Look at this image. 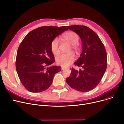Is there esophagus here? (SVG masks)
Segmentation results:
<instances>
[{"label": "esophagus", "instance_id": "34e87169", "mask_svg": "<svg viewBox=\"0 0 124 124\" xmlns=\"http://www.w3.org/2000/svg\"><path fill=\"white\" fill-rule=\"evenodd\" d=\"M61 68H62V70H65V69H67L66 67H64V66H61Z\"/></svg>", "mask_w": 124, "mask_h": 124}]
</instances>
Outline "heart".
<instances>
[{
	"label": "heart",
	"mask_w": 124,
	"mask_h": 124,
	"mask_svg": "<svg viewBox=\"0 0 124 124\" xmlns=\"http://www.w3.org/2000/svg\"><path fill=\"white\" fill-rule=\"evenodd\" d=\"M63 38L67 41L69 44L72 45V48L77 51L78 49V43L79 40L78 35L73 31L67 32L63 34ZM51 49L54 55H57L59 53L58 49V40L57 39H54L51 45ZM75 59L74 54L72 53H63L59 55L56 59V62L58 64H60L63 66H67L72 63Z\"/></svg>",
	"instance_id": "1"
}]
</instances>
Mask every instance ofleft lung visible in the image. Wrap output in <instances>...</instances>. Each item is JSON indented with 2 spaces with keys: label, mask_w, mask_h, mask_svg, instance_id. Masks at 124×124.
<instances>
[{
  "label": "left lung",
  "mask_w": 124,
  "mask_h": 124,
  "mask_svg": "<svg viewBox=\"0 0 124 124\" xmlns=\"http://www.w3.org/2000/svg\"><path fill=\"white\" fill-rule=\"evenodd\" d=\"M67 28L80 37L82 41V52L74 63L80 69L78 71L71 68V74L66 81L72 89L87 92L99 84L106 71V52L98 35L88 27L72 25Z\"/></svg>",
  "instance_id": "left-lung-1"
}]
</instances>
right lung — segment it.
I'll use <instances>...</instances> for the list:
<instances>
[{"label": "right lung", "instance_id": "add662e5", "mask_svg": "<svg viewBox=\"0 0 124 124\" xmlns=\"http://www.w3.org/2000/svg\"><path fill=\"white\" fill-rule=\"evenodd\" d=\"M65 26H43L30 31L20 44L16 67L24 87L32 93L45 91L51 85L61 67L51 66L55 61L51 49L52 41L63 32Z\"/></svg>", "mask_w": 124, "mask_h": 124}]
</instances>
